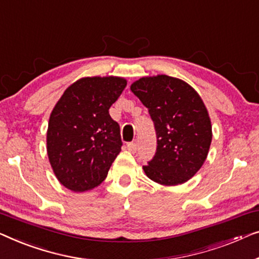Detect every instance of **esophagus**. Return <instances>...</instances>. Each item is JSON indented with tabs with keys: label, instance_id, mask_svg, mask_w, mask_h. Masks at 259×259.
Returning <instances> with one entry per match:
<instances>
[{
	"label": "esophagus",
	"instance_id": "34e87169",
	"mask_svg": "<svg viewBox=\"0 0 259 259\" xmlns=\"http://www.w3.org/2000/svg\"><path fill=\"white\" fill-rule=\"evenodd\" d=\"M137 147H138V143L137 141H134V142H130V143L126 144V148H128V150L130 152H133V154H135L137 150Z\"/></svg>",
	"mask_w": 259,
	"mask_h": 259
}]
</instances>
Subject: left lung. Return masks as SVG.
Listing matches in <instances>:
<instances>
[{"label":"left lung","instance_id":"left-lung-1","mask_svg":"<svg viewBox=\"0 0 259 259\" xmlns=\"http://www.w3.org/2000/svg\"><path fill=\"white\" fill-rule=\"evenodd\" d=\"M130 89L148 108L157 137L145 175L162 185L185 183L205 162L212 140L202 98L188 83L166 75L142 77Z\"/></svg>","mask_w":259,"mask_h":259}]
</instances>
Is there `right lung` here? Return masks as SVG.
Here are the masks:
<instances>
[{
  "label": "right lung",
  "instance_id": "1",
  "mask_svg": "<svg viewBox=\"0 0 259 259\" xmlns=\"http://www.w3.org/2000/svg\"><path fill=\"white\" fill-rule=\"evenodd\" d=\"M126 87L121 77H84L62 95L47 131V151L54 174L75 192L92 190L107 177L121 151L119 125L109 109Z\"/></svg>",
  "mask_w": 259,
  "mask_h": 259
}]
</instances>
